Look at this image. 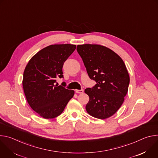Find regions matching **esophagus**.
<instances>
[{"mask_svg": "<svg viewBox=\"0 0 158 158\" xmlns=\"http://www.w3.org/2000/svg\"><path fill=\"white\" fill-rule=\"evenodd\" d=\"M76 93H77V94H82L84 93V89H81V90L76 89Z\"/></svg>", "mask_w": 158, "mask_h": 158, "instance_id": "34e87169", "label": "esophagus"}]
</instances>
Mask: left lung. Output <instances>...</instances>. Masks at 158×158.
Wrapping results in <instances>:
<instances>
[{
    "label": "left lung",
    "instance_id": "obj_1",
    "mask_svg": "<svg viewBox=\"0 0 158 158\" xmlns=\"http://www.w3.org/2000/svg\"><path fill=\"white\" fill-rule=\"evenodd\" d=\"M77 51L89 77L97 82L85 89L89 97L85 109L93 117L107 119L120 108L127 93L130 79L126 65L119 55L101 45H78Z\"/></svg>",
    "mask_w": 158,
    "mask_h": 158
}]
</instances>
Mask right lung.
<instances>
[{
	"label": "right lung",
	"instance_id": "1",
	"mask_svg": "<svg viewBox=\"0 0 158 158\" xmlns=\"http://www.w3.org/2000/svg\"><path fill=\"white\" fill-rule=\"evenodd\" d=\"M76 48L74 44L51 45L36 53L26 67L22 85L27 101L44 119L59 116L74 95V90L56 84V79L63 77V64Z\"/></svg>",
	"mask_w": 158,
	"mask_h": 158
}]
</instances>
